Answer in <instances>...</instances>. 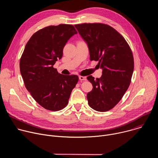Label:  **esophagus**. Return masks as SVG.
Here are the masks:
<instances>
[{
  "label": "esophagus",
  "instance_id": "obj_1",
  "mask_svg": "<svg viewBox=\"0 0 158 158\" xmlns=\"http://www.w3.org/2000/svg\"><path fill=\"white\" fill-rule=\"evenodd\" d=\"M79 79L80 81H85V80H86V77H85L81 76H80L79 77Z\"/></svg>",
  "mask_w": 158,
  "mask_h": 158
}]
</instances>
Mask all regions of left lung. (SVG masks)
<instances>
[{"mask_svg":"<svg viewBox=\"0 0 158 158\" xmlns=\"http://www.w3.org/2000/svg\"><path fill=\"white\" fill-rule=\"evenodd\" d=\"M87 43L90 60L98 61L102 76L87 79L93 88L87 94L89 106L99 112L113 108L127 90L134 71L132 51L124 38L114 28L101 23L74 26Z\"/></svg>","mask_w":158,"mask_h":158,"instance_id":"left-lung-1","label":"left lung"}]
</instances>
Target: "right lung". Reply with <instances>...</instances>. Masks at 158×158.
Wrapping results in <instances>:
<instances>
[{"mask_svg": "<svg viewBox=\"0 0 158 158\" xmlns=\"http://www.w3.org/2000/svg\"><path fill=\"white\" fill-rule=\"evenodd\" d=\"M76 34L73 25L44 27L32 35L21 56L20 71L25 86L34 100L48 110L64 108L78 82L77 76L60 74L53 67L62 58L67 42Z\"/></svg>", "mask_w": 158, "mask_h": 158, "instance_id": "right-lung-1", "label": "right lung"}]
</instances>
